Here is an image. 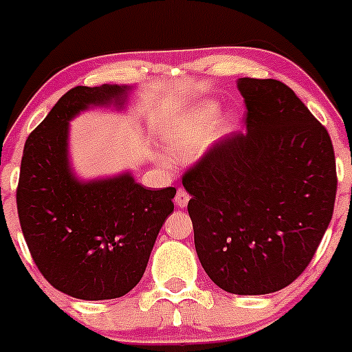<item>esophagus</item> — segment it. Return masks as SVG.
I'll return each mask as SVG.
<instances>
[{
	"instance_id": "1",
	"label": "esophagus",
	"mask_w": 352,
	"mask_h": 352,
	"mask_svg": "<svg viewBox=\"0 0 352 352\" xmlns=\"http://www.w3.org/2000/svg\"><path fill=\"white\" fill-rule=\"evenodd\" d=\"M189 199H190V196H189V194H187L186 189H179V190H177L175 204L179 206V208H186L187 202H189Z\"/></svg>"
}]
</instances>
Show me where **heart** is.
Instances as JSON below:
<instances>
[{
    "mask_svg": "<svg viewBox=\"0 0 352 352\" xmlns=\"http://www.w3.org/2000/svg\"><path fill=\"white\" fill-rule=\"evenodd\" d=\"M218 105L212 102L199 105L194 112L179 117L166 131L165 144L173 158H190L208 144Z\"/></svg>",
    "mask_w": 352,
    "mask_h": 352,
    "instance_id": "b5f03b06",
    "label": "heart"
}]
</instances>
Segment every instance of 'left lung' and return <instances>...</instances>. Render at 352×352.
<instances>
[{
  "label": "left lung",
  "mask_w": 352,
  "mask_h": 352,
  "mask_svg": "<svg viewBox=\"0 0 352 352\" xmlns=\"http://www.w3.org/2000/svg\"><path fill=\"white\" fill-rule=\"evenodd\" d=\"M247 131L187 170L194 243L206 274L233 294L283 289L307 269L336 202V156L324 126L278 80L240 78Z\"/></svg>",
  "instance_id": "left-lung-1"
}]
</instances>
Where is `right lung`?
<instances>
[{"label": "right lung", "instance_id": "right-lung-1", "mask_svg": "<svg viewBox=\"0 0 352 352\" xmlns=\"http://www.w3.org/2000/svg\"><path fill=\"white\" fill-rule=\"evenodd\" d=\"M131 88L74 87L28 136L16 208L38 271L78 300H112L144 274L151 248L173 211L175 187L151 190L129 172L83 182L71 172L69 120L90 105L122 107Z\"/></svg>", "mask_w": 352, "mask_h": 352}]
</instances>
